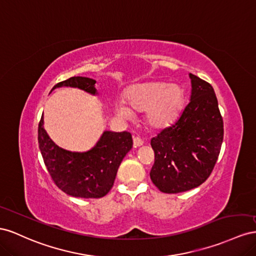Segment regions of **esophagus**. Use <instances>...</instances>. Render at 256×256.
I'll use <instances>...</instances> for the list:
<instances>
[{"instance_id":"esophagus-1","label":"esophagus","mask_w":256,"mask_h":256,"mask_svg":"<svg viewBox=\"0 0 256 256\" xmlns=\"http://www.w3.org/2000/svg\"><path fill=\"white\" fill-rule=\"evenodd\" d=\"M133 144H134V147L137 148V147H140V146H142L144 142H142V138H140V137H134L133 138Z\"/></svg>"}]
</instances>
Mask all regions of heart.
Here are the masks:
<instances>
[{
	"instance_id": "obj_1",
	"label": "heart",
	"mask_w": 256,
	"mask_h": 256,
	"mask_svg": "<svg viewBox=\"0 0 256 256\" xmlns=\"http://www.w3.org/2000/svg\"><path fill=\"white\" fill-rule=\"evenodd\" d=\"M126 103L116 102V112L123 119L133 118V110L146 112L147 122L152 128H162L170 124L181 112L184 103V89L176 84L153 82L130 88Z\"/></svg>"
}]
</instances>
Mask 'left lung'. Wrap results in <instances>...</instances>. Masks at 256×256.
<instances>
[{
  "mask_svg": "<svg viewBox=\"0 0 256 256\" xmlns=\"http://www.w3.org/2000/svg\"><path fill=\"white\" fill-rule=\"evenodd\" d=\"M190 103L170 126L151 140L154 151L150 178L160 192L180 193L205 182L223 142V119L212 86L190 74Z\"/></svg>",
  "mask_w": 256,
  "mask_h": 256,
  "instance_id": "left-lung-1",
  "label": "left lung"
}]
</instances>
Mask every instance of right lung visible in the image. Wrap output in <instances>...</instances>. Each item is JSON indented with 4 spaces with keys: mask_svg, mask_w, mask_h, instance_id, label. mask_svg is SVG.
I'll use <instances>...</instances> for the list:
<instances>
[{
    "mask_svg": "<svg viewBox=\"0 0 256 256\" xmlns=\"http://www.w3.org/2000/svg\"><path fill=\"white\" fill-rule=\"evenodd\" d=\"M96 82L86 77H70L56 84L72 86L96 94ZM51 90V91H52ZM38 146L47 170L56 186L64 193L80 198H100L114 186L116 172L123 158L133 147L130 133L106 130L98 144L86 152L64 150L50 140L44 128V119L38 124Z\"/></svg>",
    "mask_w": 256,
    "mask_h": 256,
    "instance_id": "obj_1",
    "label": "right lung"
}]
</instances>
